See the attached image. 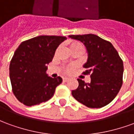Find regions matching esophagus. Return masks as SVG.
Listing matches in <instances>:
<instances>
[{"instance_id": "obj_1", "label": "esophagus", "mask_w": 134, "mask_h": 134, "mask_svg": "<svg viewBox=\"0 0 134 134\" xmlns=\"http://www.w3.org/2000/svg\"><path fill=\"white\" fill-rule=\"evenodd\" d=\"M69 80L68 77H63V82H67Z\"/></svg>"}]
</instances>
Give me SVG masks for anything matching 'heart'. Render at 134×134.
<instances>
[{
  "mask_svg": "<svg viewBox=\"0 0 134 134\" xmlns=\"http://www.w3.org/2000/svg\"><path fill=\"white\" fill-rule=\"evenodd\" d=\"M77 44V42H74V43H72V44H71V45H73V44ZM73 68H74V67H73L72 66H71V67H69L67 69V72H71V71L73 70Z\"/></svg>",
  "mask_w": 134,
  "mask_h": 134,
  "instance_id": "1",
  "label": "heart"
}]
</instances>
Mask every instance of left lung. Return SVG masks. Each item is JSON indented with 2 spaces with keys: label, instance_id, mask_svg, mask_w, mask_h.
I'll return each instance as SVG.
<instances>
[{
  "label": "left lung",
  "instance_id": "8db88e82",
  "mask_svg": "<svg viewBox=\"0 0 134 134\" xmlns=\"http://www.w3.org/2000/svg\"><path fill=\"white\" fill-rule=\"evenodd\" d=\"M81 41L87 49V60L83 65L90 74L91 81L85 83L77 79L78 87L72 91L77 100L91 108H100L115 98L123 84L124 64L112 44L98 36L89 34L70 35Z\"/></svg>",
  "mask_w": 134,
  "mask_h": 134
}]
</instances>
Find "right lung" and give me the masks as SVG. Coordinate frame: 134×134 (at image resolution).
I'll list each match as a JSON object with an SVG mask.
<instances>
[{"mask_svg": "<svg viewBox=\"0 0 134 134\" xmlns=\"http://www.w3.org/2000/svg\"><path fill=\"white\" fill-rule=\"evenodd\" d=\"M66 39L60 36H39L23 41L17 48L10 61L9 74L13 93L21 103L35 105L54 96L62 79L48 76L47 65Z\"/></svg>", "mask_w": 134, "mask_h": 134, "instance_id": "obj_1", "label": "right lung"}]
</instances>
